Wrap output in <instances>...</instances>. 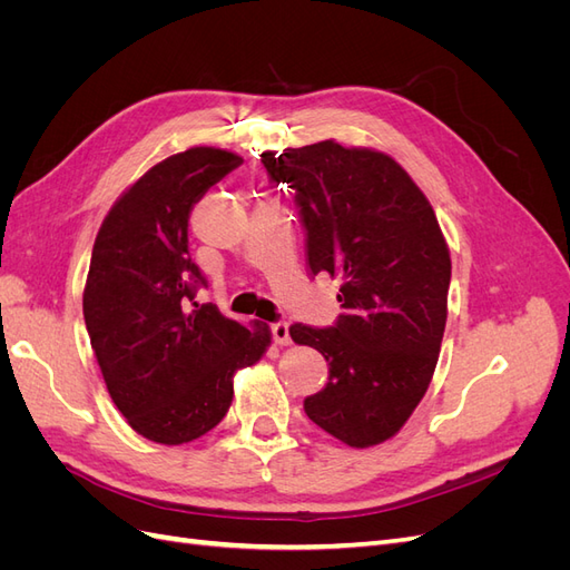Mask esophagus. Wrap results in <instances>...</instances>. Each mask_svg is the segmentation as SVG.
Masks as SVG:
<instances>
[{
    "mask_svg": "<svg viewBox=\"0 0 570 570\" xmlns=\"http://www.w3.org/2000/svg\"><path fill=\"white\" fill-rule=\"evenodd\" d=\"M271 333H273V340L275 344H281V347H287V344H292V337H289V325L287 323H273L271 325Z\"/></svg>",
    "mask_w": 570,
    "mask_h": 570,
    "instance_id": "34e87169",
    "label": "esophagus"
}]
</instances>
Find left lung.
I'll return each mask as SVG.
<instances>
[{
	"label": "left lung",
	"instance_id": "1",
	"mask_svg": "<svg viewBox=\"0 0 570 570\" xmlns=\"http://www.w3.org/2000/svg\"><path fill=\"white\" fill-rule=\"evenodd\" d=\"M275 183L297 193L308 268L337 278L333 327L292 325L331 377L304 400L327 435L366 450L400 433L433 381L446 323L452 258L421 187L390 154L323 140L264 151Z\"/></svg>",
	"mask_w": 570,
	"mask_h": 570
}]
</instances>
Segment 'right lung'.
<instances>
[{"instance_id": "1", "label": "right lung", "mask_w": 570, "mask_h": 570, "mask_svg": "<svg viewBox=\"0 0 570 570\" xmlns=\"http://www.w3.org/2000/svg\"><path fill=\"white\" fill-rule=\"evenodd\" d=\"M239 164L218 147L170 154L124 189L95 239L82 292L92 352L128 425L157 444L216 428L235 373L271 347L266 323L247 327L195 302L204 281L187 249L189 212Z\"/></svg>"}]
</instances>
